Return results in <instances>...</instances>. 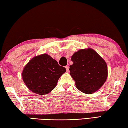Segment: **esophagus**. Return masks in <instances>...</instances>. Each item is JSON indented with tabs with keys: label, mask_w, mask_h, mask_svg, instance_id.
<instances>
[{
	"label": "esophagus",
	"mask_w": 128,
	"mask_h": 128,
	"mask_svg": "<svg viewBox=\"0 0 128 128\" xmlns=\"http://www.w3.org/2000/svg\"><path fill=\"white\" fill-rule=\"evenodd\" d=\"M65 68L66 69V72H69V68H68V66H65Z\"/></svg>",
	"instance_id": "esophagus-1"
}]
</instances>
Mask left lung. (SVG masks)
I'll list each match as a JSON object with an SVG mask.
<instances>
[{
  "label": "left lung",
  "mask_w": 128,
  "mask_h": 128,
  "mask_svg": "<svg viewBox=\"0 0 128 128\" xmlns=\"http://www.w3.org/2000/svg\"><path fill=\"white\" fill-rule=\"evenodd\" d=\"M70 74L79 91L93 94L100 88L108 76L106 62L91 48L79 50L72 56Z\"/></svg>",
  "instance_id": "left-lung-1"
}]
</instances>
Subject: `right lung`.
I'll list each match as a JSON object with an SVG mask.
<instances>
[{
	"label": "right lung",
	"mask_w": 128,
	"mask_h": 128,
	"mask_svg": "<svg viewBox=\"0 0 128 128\" xmlns=\"http://www.w3.org/2000/svg\"><path fill=\"white\" fill-rule=\"evenodd\" d=\"M66 72L47 54L32 58L22 72V80L29 90L40 95H46L56 87L60 76Z\"/></svg>",
	"instance_id": "right-lung-1"
}]
</instances>
